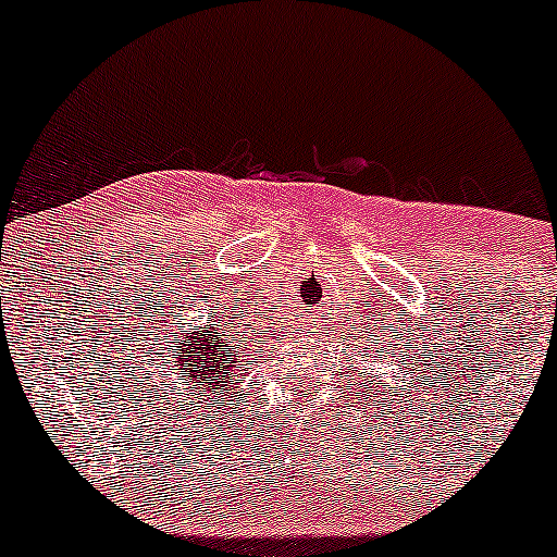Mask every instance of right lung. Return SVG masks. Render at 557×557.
Masks as SVG:
<instances>
[{"label": "right lung", "mask_w": 557, "mask_h": 557, "mask_svg": "<svg viewBox=\"0 0 557 557\" xmlns=\"http://www.w3.org/2000/svg\"><path fill=\"white\" fill-rule=\"evenodd\" d=\"M177 341L170 345V354L177 369H183L185 380L194 387L196 395L212 393L222 395L225 380H230V361L227 350L230 345L220 343V332H214L212 324H203L196 332H177ZM188 395V387H185Z\"/></svg>", "instance_id": "right-lung-1"}]
</instances>
